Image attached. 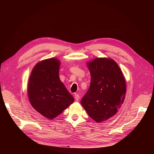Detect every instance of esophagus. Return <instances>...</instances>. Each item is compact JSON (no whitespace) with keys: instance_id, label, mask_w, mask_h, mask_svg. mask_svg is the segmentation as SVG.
Instances as JSON below:
<instances>
[{"instance_id":"obj_1","label":"esophagus","mask_w":154,"mask_h":154,"mask_svg":"<svg viewBox=\"0 0 154 154\" xmlns=\"http://www.w3.org/2000/svg\"><path fill=\"white\" fill-rule=\"evenodd\" d=\"M74 99H75L76 101H78L79 99H80V96H79L78 94H74Z\"/></svg>"}]
</instances>
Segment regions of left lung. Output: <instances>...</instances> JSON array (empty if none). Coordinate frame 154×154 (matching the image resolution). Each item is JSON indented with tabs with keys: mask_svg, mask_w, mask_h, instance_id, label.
Instances as JSON below:
<instances>
[{
	"mask_svg": "<svg viewBox=\"0 0 154 154\" xmlns=\"http://www.w3.org/2000/svg\"><path fill=\"white\" fill-rule=\"evenodd\" d=\"M91 85L81 103L88 115L97 123L115 115L123 103L126 83L118 65L113 60L96 58L88 63Z\"/></svg>",
	"mask_w": 154,
	"mask_h": 154,
	"instance_id": "left-lung-1",
	"label": "left lung"
}]
</instances>
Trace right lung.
<instances>
[{
  "label": "right lung",
  "mask_w": 154,
  "mask_h": 154,
  "mask_svg": "<svg viewBox=\"0 0 154 154\" xmlns=\"http://www.w3.org/2000/svg\"><path fill=\"white\" fill-rule=\"evenodd\" d=\"M60 65L57 58L37 63L31 72L27 88L32 107L50 119L61 114L74 101L73 97L60 80Z\"/></svg>",
  "instance_id": "add662e5"
}]
</instances>
